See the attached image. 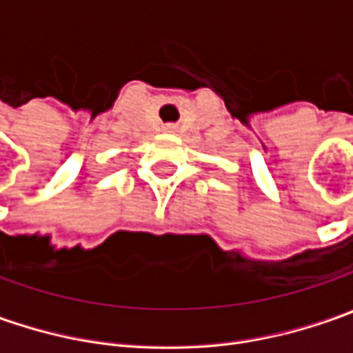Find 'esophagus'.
Returning a JSON list of instances; mask_svg holds the SVG:
<instances>
[{"mask_svg":"<svg viewBox=\"0 0 353 353\" xmlns=\"http://www.w3.org/2000/svg\"><path fill=\"white\" fill-rule=\"evenodd\" d=\"M163 131H165V133H174V131H176V125L169 123V125H165V128H163Z\"/></svg>","mask_w":353,"mask_h":353,"instance_id":"1","label":"esophagus"}]
</instances>
